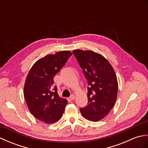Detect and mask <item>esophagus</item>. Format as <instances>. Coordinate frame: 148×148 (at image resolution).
<instances>
[{"label":"esophagus","instance_id":"34e87169","mask_svg":"<svg viewBox=\"0 0 148 148\" xmlns=\"http://www.w3.org/2000/svg\"><path fill=\"white\" fill-rule=\"evenodd\" d=\"M69 98H70V99L71 100H74V99H75V95H74V94H72V95L70 96V97H69Z\"/></svg>","mask_w":148,"mask_h":148}]
</instances>
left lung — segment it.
I'll return each instance as SVG.
<instances>
[{
  "label": "left lung",
  "mask_w": 148,
  "mask_h": 148,
  "mask_svg": "<svg viewBox=\"0 0 148 148\" xmlns=\"http://www.w3.org/2000/svg\"><path fill=\"white\" fill-rule=\"evenodd\" d=\"M75 57L88 81V105L80 109L84 118L98 121L114 106L118 84L112 65L102 55L90 50L76 49Z\"/></svg>",
  "instance_id": "obj_1"
}]
</instances>
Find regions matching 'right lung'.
<instances>
[{"mask_svg": "<svg viewBox=\"0 0 148 148\" xmlns=\"http://www.w3.org/2000/svg\"><path fill=\"white\" fill-rule=\"evenodd\" d=\"M72 54L61 51L46 55L33 65L27 75L24 97L30 112L40 121L54 123L62 118L68 101L59 97L53 78Z\"/></svg>", "mask_w": 148, "mask_h": 148, "instance_id": "obj_1", "label": "right lung"}]
</instances>
